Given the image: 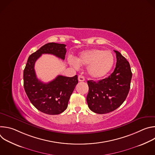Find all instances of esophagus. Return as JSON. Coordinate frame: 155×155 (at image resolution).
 Instances as JSON below:
<instances>
[{"label":"esophagus","mask_w":155,"mask_h":155,"mask_svg":"<svg viewBox=\"0 0 155 155\" xmlns=\"http://www.w3.org/2000/svg\"><path fill=\"white\" fill-rule=\"evenodd\" d=\"M78 79L79 81H84V77L83 75H81L78 76Z\"/></svg>","instance_id":"34e87169"}]
</instances>
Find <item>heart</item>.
<instances>
[{
	"label": "heart",
	"mask_w": 155,
	"mask_h": 155,
	"mask_svg": "<svg viewBox=\"0 0 155 155\" xmlns=\"http://www.w3.org/2000/svg\"><path fill=\"white\" fill-rule=\"evenodd\" d=\"M69 62L77 68L80 65H87V71L90 76L99 79L105 77L113 68L114 56L109 51L93 48L83 51L75 59L69 58Z\"/></svg>",
	"instance_id": "b5f03b06"
}]
</instances>
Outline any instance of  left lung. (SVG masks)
<instances>
[{"instance_id":"1","label":"left lung","mask_w":155,"mask_h":155,"mask_svg":"<svg viewBox=\"0 0 155 155\" xmlns=\"http://www.w3.org/2000/svg\"><path fill=\"white\" fill-rule=\"evenodd\" d=\"M116 67L107 78L95 81L88 80L87 105L94 113L105 114L118 108L125 101L130 89L132 72L130 64L121 54L114 50Z\"/></svg>"}]
</instances>
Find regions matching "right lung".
I'll use <instances>...</instances> for the list:
<instances>
[{"label": "right lung", "instance_id": "add662e5", "mask_svg": "<svg viewBox=\"0 0 155 155\" xmlns=\"http://www.w3.org/2000/svg\"><path fill=\"white\" fill-rule=\"evenodd\" d=\"M65 45L48 43L31 54L23 73L24 87L32 105L40 112L48 115H58L67 108L68 102L76 85L78 77L58 75L48 83L40 81L36 76L34 65L42 54H51L64 60Z\"/></svg>", "mask_w": 155, "mask_h": 155}]
</instances>
